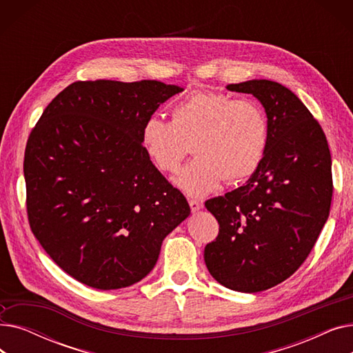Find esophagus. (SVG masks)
Masks as SVG:
<instances>
[{
	"label": "esophagus",
	"instance_id": "34e87169",
	"mask_svg": "<svg viewBox=\"0 0 353 353\" xmlns=\"http://www.w3.org/2000/svg\"><path fill=\"white\" fill-rule=\"evenodd\" d=\"M189 205H190V209H192L193 213H194V212H199V210L203 208V203L199 201V200H194V199H190V200H189Z\"/></svg>",
	"mask_w": 353,
	"mask_h": 353
}]
</instances>
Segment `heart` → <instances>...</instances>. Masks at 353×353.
I'll return each instance as SVG.
<instances>
[{
	"label": "heart",
	"mask_w": 353,
	"mask_h": 353,
	"mask_svg": "<svg viewBox=\"0 0 353 353\" xmlns=\"http://www.w3.org/2000/svg\"><path fill=\"white\" fill-rule=\"evenodd\" d=\"M192 140L197 156L174 181L184 193L200 197L225 177L240 181L257 170L268 145V120L252 100L196 91L172 107V121L154 114L141 127L144 152L164 173L180 169Z\"/></svg>",
	"instance_id": "obj_1"
}]
</instances>
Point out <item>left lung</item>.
Masks as SVG:
<instances>
[{
	"label": "left lung",
	"mask_w": 353,
	"mask_h": 353,
	"mask_svg": "<svg viewBox=\"0 0 353 353\" xmlns=\"http://www.w3.org/2000/svg\"><path fill=\"white\" fill-rule=\"evenodd\" d=\"M226 88L262 103L268 145L245 186L205 203L219 221L205 262L220 285L254 293L286 281L316 243L330 210L332 160L321 124L289 88L270 80Z\"/></svg>",
	"instance_id": "8db88e82"
}]
</instances>
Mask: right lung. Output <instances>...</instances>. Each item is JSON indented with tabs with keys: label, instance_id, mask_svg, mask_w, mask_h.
Wrapping results in <instances>:
<instances>
[{
	"label": "right lung",
	"instance_id": "obj_1",
	"mask_svg": "<svg viewBox=\"0 0 353 353\" xmlns=\"http://www.w3.org/2000/svg\"><path fill=\"white\" fill-rule=\"evenodd\" d=\"M180 91L156 80L76 81L32 128L24 156L30 228L76 281L100 290L140 282L190 214L141 145L145 119Z\"/></svg>",
	"mask_w": 353,
	"mask_h": 353
}]
</instances>
